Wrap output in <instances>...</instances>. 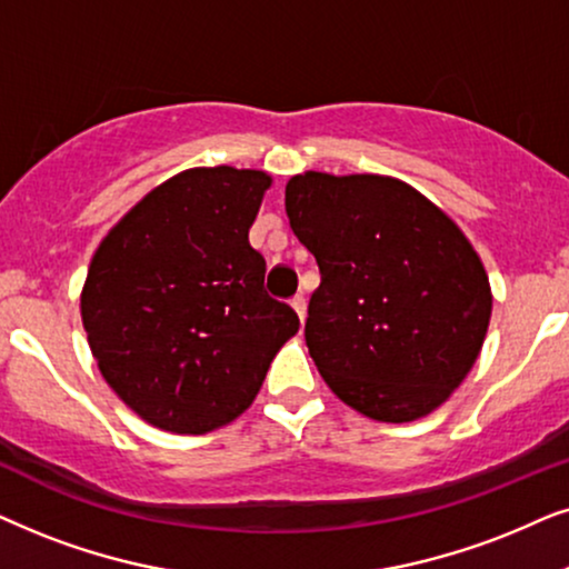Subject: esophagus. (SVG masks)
<instances>
[{
	"instance_id": "obj_1",
	"label": "esophagus",
	"mask_w": 569,
	"mask_h": 569,
	"mask_svg": "<svg viewBox=\"0 0 569 569\" xmlns=\"http://www.w3.org/2000/svg\"><path fill=\"white\" fill-rule=\"evenodd\" d=\"M291 307H293V309H297L299 320H301V322H305V317H307V299H305V297H301V293H297V297H293V299H291Z\"/></svg>"
}]
</instances>
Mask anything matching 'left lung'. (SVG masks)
Segmentation results:
<instances>
[{
    "instance_id": "obj_1",
    "label": "left lung",
    "mask_w": 569,
    "mask_h": 569,
    "mask_svg": "<svg viewBox=\"0 0 569 569\" xmlns=\"http://www.w3.org/2000/svg\"><path fill=\"white\" fill-rule=\"evenodd\" d=\"M286 213L320 268L305 338L328 388L390 423L442 406L491 317L487 270L463 231L406 181L377 173L291 177Z\"/></svg>"
}]
</instances>
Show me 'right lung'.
<instances>
[{"label": "right lung", "instance_id": "add662e5", "mask_svg": "<svg viewBox=\"0 0 569 569\" xmlns=\"http://www.w3.org/2000/svg\"><path fill=\"white\" fill-rule=\"evenodd\" d=\"M270 177L189 169L142 197L90 262L80 312L111 390L140 419L206 435L252 406L270 361L299 330L264 291L249 244Z\"/></svg>", "mask_w": 569, "mask_h": 569}]
</instances>
